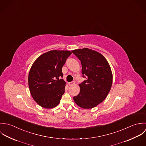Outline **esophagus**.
<instances>
[{"instance_id":"obj_1","label":"esophagus","mask_w":146,"mask_h":146,"mask_svg":"<svg viewBox=\"0 0 146 146\" xmlns=\"http://www.w3.org/2000/svg\"><path fill=\"white\" fill-rule=\"evenodd\" d=\"M74 84H75V82H74V81H72V82H69L68 84H69V86H72V85H73Z\"/></svg>"}]
</instances>
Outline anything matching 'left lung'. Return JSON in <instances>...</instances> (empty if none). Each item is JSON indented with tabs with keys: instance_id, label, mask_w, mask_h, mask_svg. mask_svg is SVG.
Here are the masks:
<instances>
[{
	"instance_id": "1",
	"label": "left lung",
	"mask_w": 146,
	"mask_h": 146,
	"mask_svg": "<svg viewBox=\"0 0 146 146\" xmlns=\"http://www.w3.org/2000/svg\"><path fill=\"white\" fill-rule=\"evenodd\" d=\"M72 52L81 61L82 73L86 80L79 84L80 92L74 96V102L84 109H91L107 96L112 84L111 69L101 54L88 48Z\"/></svg>"
}]
</instances>
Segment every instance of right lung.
<instances>
[{
	"label": "right lung",
	"mask_w": 146,
	"mask_h": 146,
	"mask_svg": "<svg viewBox=\"0 0 146 146\" xmlns=\"http://www.w3.org/2000/svg\"><path fill=\"white\" fill-rule=\"evenodd\" d=\"M72 54L69 51L52 50L35 60L29 73L30 94L38 104L44 108H52L60 103L65 92L66 82L62 68Z\"/></svg>",
	"instance_id": "1"
}]
</instances>
